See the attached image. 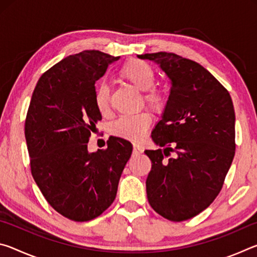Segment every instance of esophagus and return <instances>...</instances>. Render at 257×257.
<instances>
[{
    "label": "esophagus",
    "instance_id": "obj_1",
    "mask_svg": "<svg viewBox=\"0 0 257 257\" xmlns=\"http://www.w3.org/2000/svg\"><path fill=\"white\" fill-rule=\"evenodd\" d=\"M142 152H143V150H142L141 146L137 145V144H134V147H133V153H134V155L141 154Z\"/></svg>",
    "mask_w": 257,
    "mask_h": 257
}]
</instances>
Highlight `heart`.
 <instances>
[{
    "mask_svg": "<svg viewBox=\"0 0 257 257\" xmlns=\"http://www.w3.org/2000/svg\"><path fill=\"white\" fill-rule=\"evenodd\" d=\"M120 79L129 82L135 88L143 90L145 103L154 112H161L164 108L165 99L163 94L153 87L155 71L146 61L130 59L124 62L118 71ZM94 103L101 114H106L110 108V89L106 85H98L94 92ZM152 123L150 113L143 112L136 115H123L114 121L111 132L116 137L127 141L138 142L145 136Z\"/></svg>",
    "mask_w": 257,
    "mask_h": 257,
    "instance_id": "obj_1",
    "label": "heart"
}]
</instances>
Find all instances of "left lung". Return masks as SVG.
Masks as SVG:
<instances>
[{
    "mask_svg": "<svg viewBox=\"0 0 257 257\" xmlns=\"http://www.w3.org/2000/svg\"><path fill=\"white\" fill-rule=\"evenodd\" d=\"M138 58L158 63L171 84L162 119L152 132L162 149L145 151L152 161L147 198L156 213L180 222L210 206L222 188L236 150L233 104L195 61L167 52Z\"/></svg>",
    "mask_w": 257,
    "mask_h": 257,
    "instance_id": "1",
    "label": "left lung"
}]
</instances>
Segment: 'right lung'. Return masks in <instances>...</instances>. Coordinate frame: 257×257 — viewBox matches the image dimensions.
Here are the masks:
<instances>
[{"label":"right lung","mask_w":257,"mask_h":257,"mask_svg":"<svg viewBox=\"0 0 257 257\" xmlns=\"http://www.w3.org/2000/svg\"><path fill=\"white\" fill-rule=\"evenodd\" d=\"M119 59L90 50L61 60L37 81L26 116L34 180L56 212L77 222L95 219L113 203L133 152L120 137L108 138L105 150H87L102 119L95 82Z\"/></svg>","instance_id":"add662e5"}]
</instances>
